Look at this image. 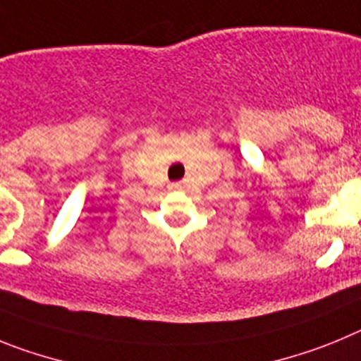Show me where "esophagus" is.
Segmentation results:
<instances>
[{
    "label": "esophagus",
    "instance_id": "1",
    "mask_svg": "<svg viewBox=\"0 0 361 361\" xmlns=\"http://www.w3.org/2000/svg\"><path fill=\"white\" fill-rule=\"evenodd\" d=\"M180 188H183V184H180V183H171L170 184V190H180Z\"/></svg>",
    "mask_w": 361,
    "mask_h": 361
}]
</instances>
